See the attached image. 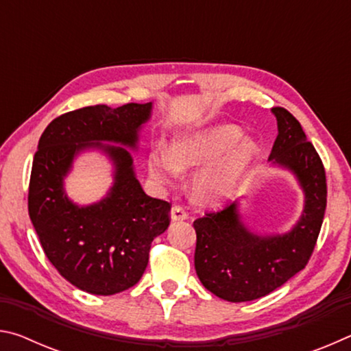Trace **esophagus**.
I'll use <instances>...</instances> for the list:
<instances>
[{
  "instance_id": "esophagus-1",
  "label": "esophagus",
  "mask_w": 351,
  "mask_h": 351,
  "mask_svg": "<svg viewBox=\"0 0 351 351\" xmlns=\"http://www.w3.org/2000/svg\"><path fill=\"white\" fill-rule=\"evenodd\" d=\"M170 217H171V219H173V221H182V219L189 218V212L184 209L182 206L175 204L170 210Z\"/></svg>"
}]
</instances>
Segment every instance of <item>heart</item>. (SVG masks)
I'll return each instance as SVG.
<instances>
[{"label":"heart","instance_id":"b5f03b06","mask_svg":"<svg viewBox=\"0 0 351 351\" xmlns=\"http://www.w3.org/2000/svg\"><path fill=\"white\" fill-rule=\"evenodd\" d=\"M243 138V132L235 125H219L204 132L182 134L170 145V156L162 150H154L148 156V170L159 182L170 184L176 180L178 170H189L210 164L193 178V192L206 203L217 201L228 192L237 178L251 164L258 153L254 141Z\"/></svg>","mask_w":351,"mask_h":351}]
</instances>
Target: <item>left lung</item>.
Wrapping results in <instances>:
<instances>
[{"label": "left lung", "instance_id": "8db88e82", "mask_svg": "<svg viewBox=\"0 0 351 351\" xmlns=\"http://www.w3.org/2000/svg\"><path fill=\"white\" fill-rule=\"evenodd\" d=\"M278 134L269 161L293 170L305 192V209L289 234L258 237L240 221L237 203L193 221L195 269L212 294L247 302L282 287L310 261L326 207L325 169L300 122L282 106L272 108Z\"/></svg>", "mask_w": 351, "mask_h": 351}]
</instances>
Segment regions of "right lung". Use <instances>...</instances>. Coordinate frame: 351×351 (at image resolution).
<instances>
[{
	"label": "right lung",
	"instance_id": "obj_1",
	"mask_svg": "<svg viewBox=\"0 0 351 351\" xmlns=\"http://www.w3.org/2000/svg\"><path fill=\"white\" fill-rule=\"evenodd\" d=\"M152 102L85 106L56 117L41 134L29 181V217L47 260L82 291L111 295L144 274L152 241L170 224L171 204L144 192L130 153L100 141L134 147ZM104 146L117 164L115 186L99 205L79 208L62 192L73 154Z\"/></svg>",
	"mask_w": 351,
	"mask_h": 351
}]
</instances>
